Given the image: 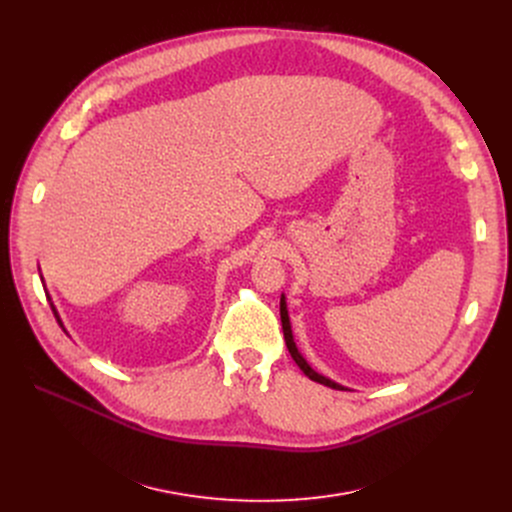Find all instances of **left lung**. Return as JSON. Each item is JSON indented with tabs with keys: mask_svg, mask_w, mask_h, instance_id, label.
Listing matches in <instances>:
<instances>
[{
	"mask_svg": "<svg viewBox=\"0 0 512 512\" xmlns=\"http://www.w3.org/2000/svg\"><path fill=\"white\" fill-rule=\"evenodd\" d=\"M279 312H281V328H283V338H285V344H287V350H289V354H291V358L296 360V364L298 367L304 371V375L306 377H310L312 381H316V383H320V385H326V387H330V389H344L342 385H338V383H334V381H330V379H326L324 375H320V373H316L310 364H308V360L300 354V350H298V346H296V342H294V334H291V326H289V316H287V306H285V298L281 296V304H279Z\"/></svg>",
	"mask_w": 512,
	"mask_h": 512,
	"instance_id": "obj_1",
	"label": "left lung"
}]
</instances>
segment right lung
<instances>
[{"instance_id":"add662e5","label":"right lung","mask_w":512,"mask_h":512,"mask_svg":"<svg viewBox=\"0 0 512 512\" xmlns=\"http://www.w3.org/2000/svg\"><path fill=\"white\" fill-rule=\"evenodd\" d=\"M48 300H50V296H48ZM52 306V312H54V316H56V320H58V324L62 326V322H60V316H58V312H56V308H54V304H50Z\"/></svg>"}]
</instances>
